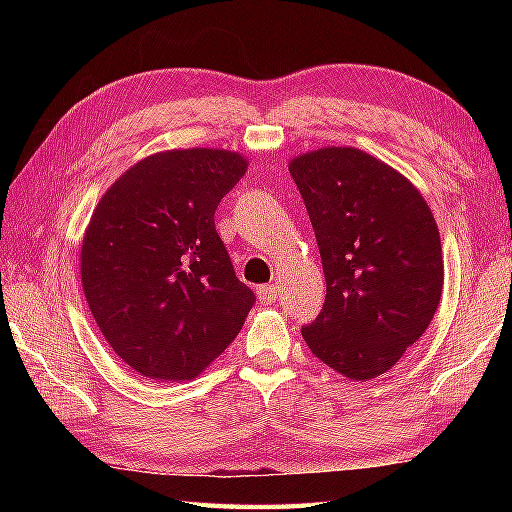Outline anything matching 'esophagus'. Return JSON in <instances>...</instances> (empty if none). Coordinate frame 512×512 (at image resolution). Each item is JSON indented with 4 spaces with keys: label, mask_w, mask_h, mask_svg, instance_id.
Returning <instances> with one entry per match:
<instances>
[{
    "label": "esophagus",
    "mask_w": 512,
    "mask_h": 512,
    "mask_svg": "<svg viewBox=\"0 0 512 512\" xmlns=\"http://www.w3.org/2000/svg\"><path fill=\"white\" fill-rule=\"evenodd\" d=\"M275 296H277V289L273 284H262V287L257 289V298L262 305H271V302H275Z\"/></svg>",
    "instance_id": "esophagus-1"
}]
</instances>
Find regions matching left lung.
I'll list each match as a JSON object with an SVG mask.
<instances>
[{
  "label": "left lung",
  "mask_w": 512,
  "mask_h": 512,
  "mask_svg": "<svg viewBox=\"0 0 512 512\" xmlns=\"http://www.w3.org/2000/svg\"><path fill=\"white\" fill-rule=\"evenodd\" d=\"M327 282L323 311L302 327L309 350L339 375L391 370L436 314L445 266L431 207L391 164L352 146L289 162Z\"/></svg>",
  "instance_id": "left-lung-1"
}]
</instances>
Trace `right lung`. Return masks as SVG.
I'll return each mask as SVG.
<instances>
[{
  "mask_svg": "<svg viewBox=\"0 0 512 512\" xmlns=\"http://www.w3.org/2000/svg\"><path fill=\"white\" fill-rule=\"evenodd\" d=\"M246 169L235 151H160L94 207L83 293L103 339L140 375L196 379L244 327L255 293L235 275L214 212Z\"/></svg>",
  "mask_w": 512,
  "mask_h": 512,
  "instance_id": "add662e5",
  "label": "right lung"
}]
</instances>
